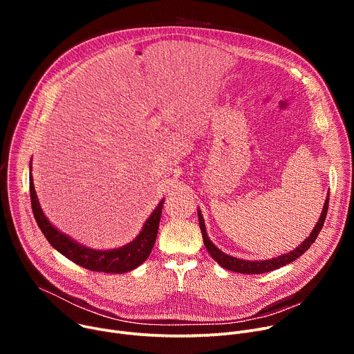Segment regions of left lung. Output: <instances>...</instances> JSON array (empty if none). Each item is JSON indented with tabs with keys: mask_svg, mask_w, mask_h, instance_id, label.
Instances as JSON below:
<instances>
[{
	"mask_svg": "<svg viewBox=\"0 0 354 354\" xmlns=\"http://www.w3.org/2000/svg\"><path fill=\"white\" fill-rule=\"evenodd\" d=\"M328 196H330V194H327L322 215H320V218L317 221V224H315V227L310 232V236H307L299 247H295L292 251H290L287 254L278 255V257L271 258V259H263V261H248V259H239V258H235L232 255H228L225 252H222L219 248H216L212 244V241L208 238L207 228H205V222H203V216H202L201 211L198 209L199 228H201V232H202L203 244H205L209 255L215 259V261L221 267H224V268H227L230 271H235V272H241V274H263V272H268V271L277 270V268H280V267H284V266L295 261V259L299 258V257H301L311 247V244L314 243L315 238H317V235L320 234V231H322V228L324 225L327 209H328Z\"/></svg>",
	"mask_w": 354,
	"mask_h": 354,
	"instance_id": "obj_1",
	"label": "left lung"
}]
</instances>
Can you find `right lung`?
I'll return each mask as SVG.
<instances>
[{
  "mask_svg": "<svg viewBox=\"0 0 354 354\" xmlns=\"http://www.w3.org/2000/svg\"><path fill=\"white\" fill-rule=\"evenodd\" d=\"M30 198L37 225L40 227L41 232L44 234L51 247L80 267H84L90 271L123 274L138 268L140 264L146 261V258L152 252L159 230L163 199L158 203L156 209L151 214V216L146 219L140 234L132 241V243L115 250H93L86 245H82L80 243H76L73 238L55 228L47 219L34 189L32 175H30Z\"/></svg>",
  "mask_w": 354,
  "mask_h": 354,
  "instance_id": "add662e5",
  "label": "right lung"
}]
</instances>
